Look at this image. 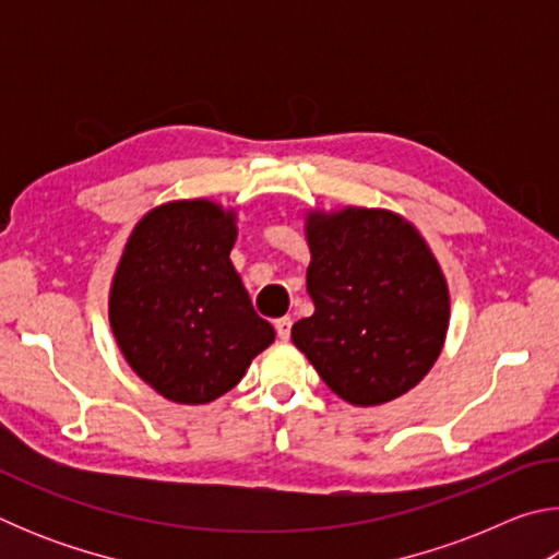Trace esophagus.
I'll return each instance as SVG.
<instances>
[{"mask_svg": "<svg viewBox=\"0 0 559 559\" xmlns=\"http://www.w3.org/2000/svg\"><path fill=\"white\" fill-rule=\"evenodd\" d=\"M290 328H293V320L290 318H278L276 320V333L281 340H288L290 337Z\"/></svg>", "mask_w": 559, "mask_h": 559, "instance_id": "34e87169", "label": "esophagus"}]
</instances>
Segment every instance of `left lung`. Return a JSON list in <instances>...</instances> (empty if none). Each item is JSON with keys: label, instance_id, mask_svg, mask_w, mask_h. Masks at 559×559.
<instances>
[{"label": "left lung", "instance_id": "obj_1", "mask_svg": "<svg viewBox=\"0 0 559 559\" xmlns=\"http://www.w3.org/2000/svg\"><path fill=\"white\" fill-rule=\"evenodd\" d=\"M308 296L290 330L340 400L380 406L414 390L449 333V283L421 231L392 210L306 212Z\"/></svg>", "mask_w": 559, "mask_h": 559}]
</instances>
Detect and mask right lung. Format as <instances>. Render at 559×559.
I'll return each mask as SVG.
<instances>
[{"label": "right lung", "mask_w": 559, "mask_h": 559, "mask_svg": "<svg viewBox=\"0 0 559 559\" xmlns=\"http://www.w3.org/2000/svg\"><path fill=\"white\" fill-rule=\"evenodd\" d=\"M236 222L239 206L210 197L157 204L132 226L112 271V337L130 370L169 402L219 400L276 340L229 259Z\"/></svg>", "instance_id": "right-lung-1"}]
</instances>
